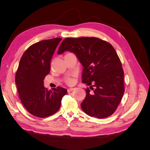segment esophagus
I'll use <instances>...</instances> for the list:
<instances>
[{
    "mask_svg": "<svg viewBox=\"0 0 150 150\" xmlns=\"http://www.w3.org/2000/svg\"><path fill=\"white\" fill-rule=\"evenodd\" d=\"M74 89V88H69L67 89V91L68 92H71V91H73Z\"/></svg>",
    "mask_w": 150,
    "mask_h": 150,
    "instance_id": "obj_1",
    "label": "esophagus"
}]
</instances>
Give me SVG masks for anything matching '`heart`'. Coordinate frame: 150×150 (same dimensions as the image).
Here are the masks:
<instances>
[{
    "mask_svg": "<svg viewBox=\"0 0 150 150\" xmlns=\"http://www.w3.org/2000/svg\"><path fill=\"white\" fill-rule=\"evenodd\" d=\"M66 83L67 84H69V85L72 84L74 83V79H73V78H67L66 79Z\"/></svg>",
    "mask_w": 150,
    "mask_h": 150,
    "instance_id": "1",
    "label": "heart"
}]
</instances>
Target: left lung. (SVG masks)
Returning <instances> with one entry per match:
<instances>
[{
    "instance_id": "1",
    "label": "left lung",
    "mask_w": 150,
    "mask_h": 150,
    "mask_svg": "<svg viewBox=\"0 0 150 150\" xmlns=\"http://www.w3.org/2000/svg\"><path fill=\"white\" fill-rule=\"evenodd\" d=\"M69 51L76 54L84 69L82 82L90 86L81 104L88 115L104 118L115 112L125 92L124 71L112 45L97 38H66L57 54Z\"/></svg>"
}]
</instances>
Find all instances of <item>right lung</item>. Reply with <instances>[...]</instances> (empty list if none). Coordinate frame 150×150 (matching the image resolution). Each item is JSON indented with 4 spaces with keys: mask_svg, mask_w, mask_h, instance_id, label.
<instances>
[{
    "mask_svg": "<svg viewBox=\"0 0 150 150\" xmlns=\"http://www.w3.org/2000/svg\"><path fill=\"white\" fill-rule=\"evenodd\" d=\"M61 38L36 42L22 55L16 74V83L21 101L28 111L35 116L46 117L61 107L67 90L61 87L47 90L44 79L51 71V61Z\"/></svg>",
    "mask_w": 150,
    "mask_h": 150,
    "instance_id": "obj_1",
    "label": "right lung"
}]
</instances>
